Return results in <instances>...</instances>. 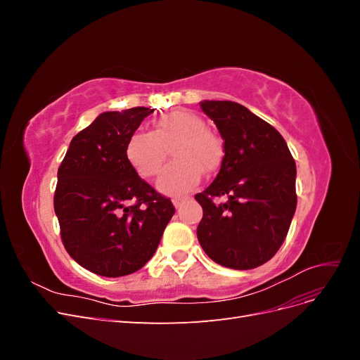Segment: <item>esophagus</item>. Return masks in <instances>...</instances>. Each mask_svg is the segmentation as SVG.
<instances>
[{
    "label": "esophagus",
    "mask_w": 360,
    "mask_h": 360,
    "mask_svg": "<svg viewBox=\"0 0 360 360\" xmlns=\"http://www.w3.org/2000/svg\"><path fill=\"white\" fill-rule=\"evenodd\" d=\"M186 201H188V197H174L172 198V204H174V207H176V209H179V207Z\"/></svg>",
    "instance_id": "esophagus-1"
}]
</instances>
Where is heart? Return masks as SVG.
I'll return each instance as SVG.
<instances>
[{
  "instance_id": "1",
  "label": "heart",
  "mask_w": 360,
  "mask_h": 360,
  "mask_svg": "<svg viewBox=\"0 0 360 360\" xmlns=\"http://www.w3.org/2000/svg\"><path fill=\"white\" fill-rule=\"evenodd\" d=\"M171 150L174 162L163 168L158 189L172 197L191 192L201 180V172L221 165V139L207 130L204 120L189 111H174L158 120L153 134L135 132L127 139L126 158L141 177H153Z\"/></svg>"
}]
</instances>
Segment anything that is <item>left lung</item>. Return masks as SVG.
<instances>
[{"instance_id":"1","label":"left lung","mask_w":360,"mask_h":360,"mask_svg":"<svg viewBox=\"0 0 360 360\" xmlns=\"http://www.w3.org/2000/svg\"><path fill=\"white\" fill-rule=\"evenodd\" d=\"M224 139L221 169L204 192L197 236L214 263L255 269L284 243L296 212V162L278 130L230 101H202ZM225 196L216 205L213 198Z\"/></svg>"}]
</instances>
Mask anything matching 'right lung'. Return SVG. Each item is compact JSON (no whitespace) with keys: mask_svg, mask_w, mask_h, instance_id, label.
I'll list each match as a JSON object with an SVG mask.
<instances>
[{"mask_svg":"<svg viewBox=\"0 0 360 360\" xmlns=\"http://www.w3.org/2000/svg\"><path fill=\"white\" fill-rule=\"evenodd\" d=\"M153 111L102 112L73 136L58 168L53 209L63 245L96 275L126 276L146 266L176 212L126 158L127 139Z\"/></svg>","mask_w":360,"mask_h":360,"instance_id":"add662e5","label":"right lung"}]
</instances>
